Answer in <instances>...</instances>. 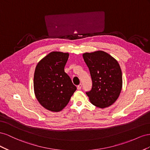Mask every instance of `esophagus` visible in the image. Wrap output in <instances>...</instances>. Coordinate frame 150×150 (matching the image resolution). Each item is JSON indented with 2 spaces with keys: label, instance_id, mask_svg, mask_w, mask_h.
I'll list each match as a JSON object with an SVG mask.
<instances>
[{
  "label": "esophagus",
  "instance_id": "esophagus-1",
  "mask_svg": "<svg viewBox=\"0 0 150 150\" xmlns=\"http://www.w3.org/2000/svg\"><path fill=\"white\" fill-rule=\"evenodd\" d=\"M82 84L80 83V84L78 85V86H77V89H78V90H80L81 88H82Z\"/></svg>",
  "mask_w": 150,
  "mask_h": 150
}]
</instances>
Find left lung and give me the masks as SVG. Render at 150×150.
Segmentation results:
<instances>
[{"mask_svg": "<svg viewBox=\"0 0 150 150\" xmlns=\"http://www.w3.org/2000/svg\"><path fill=\"white\" fill-rule=\"evenodd\" d=\"M92 80L91 91L86 92L91 103L99 108L114 104L122 89L121 67L116 59L103 51L83 54Z\"/></svg>", "mask_w": 150, "mask_h": 150, "instance_id": "1", "label": "left lung"}]
</instances>
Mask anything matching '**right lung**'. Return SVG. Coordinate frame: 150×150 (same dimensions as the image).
<instances>
[{"mask_svg":"<svg viewBox=\"0 0 150 150\" xmlns=\"http://www.w3.org/2000/svg\"><path fill=\"white\" fill-rule=\"evenodd\" d=\"M69 54L51 52L38 63L34 75V91L40 104L52 112L68 104L76 90L64 70Z\"/></svg>","mask_w":150,"mask_h":150,"instance_id":"add662e5","label":"right lung"}]
</instances>
